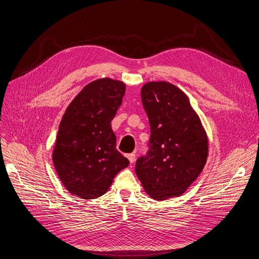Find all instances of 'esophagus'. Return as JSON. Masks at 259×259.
<instances>
[{"instance_id": "obj_1", "label": "esophagus", "mask_w": 259, "mask_h": 259, "mask_svg": "<svg viewBox=\"0 0 259 259\" xmlns=\"http://www.w3.org/2000/svg\"><path fill=\"white\" fill-rule=\"evenodd\" d=\"M127 158L129 159L130 163H133V162L136 161V155H135V154H128V155H127Z\"/></svg>"}]
</instances>
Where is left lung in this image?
<instances>
[{"label":"left lung","instance_id":"8db88e82","mask_svg":"<svg viewBox=\"0 0 259 259\" xmlns=\"http://www.w3.org/2000/svg\"><path fill=\"white\" fill-rule=\"evenodd\" d=\"M141 98L150 124L148 151L136 173L146 192L164 200L186 192L203 170L208 140L187 95L168 82H149Z\"/></svg>","mask_w":259,"mask_h":259}]
</instances>
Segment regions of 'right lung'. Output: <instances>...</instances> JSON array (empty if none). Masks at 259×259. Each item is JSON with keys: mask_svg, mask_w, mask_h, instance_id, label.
I'll return each mask as SVG.
<instances>
[{"mask_svg": "<svg viewBox=\"0 0 259 259\" xmlns=\"http://www.w3.org/2000/svg\"><path fill=\"white\" fill-rule=\"evenodd\" d=\"M126 91L124 83L96 80L67 108L57 132L53 164L63 185L73 195L93 199L103 195L114 177L129 165L116 149L111 120Z\"/></svg>", "mask_w": 259, "mask_h": 259, "instance_id": "obj_1", "label": "right lung"}]
</instances>
